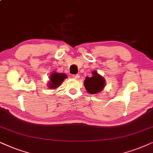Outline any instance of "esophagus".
<instances>
[{
  "instance_id": "34e87169",
  "label": "esophagus",
  "mask_w": 153,
  "mask_h": 153,
  "mask_svg": "<svg viewBox=\"0 0 153 153\" xmlns=\"http://www.w3.org/2000/svg\"><path fill=\"white\" fill-rule=\"evenodd\" d=\"M73 78L75 79V80H78L79 78H80V75H73Z\"/></svg>"
}]
</instances>
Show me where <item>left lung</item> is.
<instances>
[{
	"label": "left lung",
	"instance_id": "obj_1",
	"mask_svg": "<svg viewBox=\"0 0 153 153\" xmlns=\"http://www.w3.org/2000/svg\"><path fill=\"white\" fill-rule=\"evenodd\" d=\"M92 76L89 78L87 77L84 80V86L86 90L89 94H96L101 92L104 89L105 85V80L104 78L97 73V71H94Z\"/></svg>",
	"mask_w": 153,
	"mask_h": 153
}]
</instances>
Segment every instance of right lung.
<instances>
[{
    "label": "right lung",
    "mask_w": 153,
    "mask_h": 153,
    "mask_svg": "<svg viewBox=\"0 0 153 153\" xmlns=\"http://www.w3.org/2000/svg\"><path fill=\"white\" fill-rule=\"evenodd\" d=\"M66 78L68 77L64 73H59L53 71L52 73H51L49 78L50 81L48 83V87L50 89H56L62 85Z\"/></svg>",
    "instance_id": "1"
}]
</instances>
